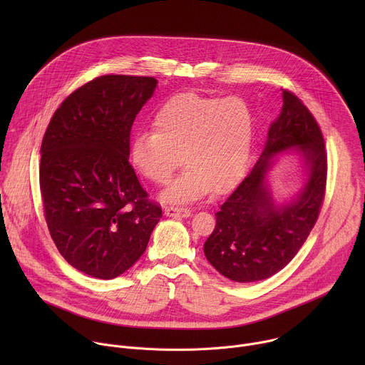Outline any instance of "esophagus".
Listing matches in <instances>:
<instances>
[{
	"mask_svg": "<svg viewBox=\"0 0 365 365\" xmlns=\"http://www.w3.org/2000/svg\"><path fill=\"white\" fill-rule=\"evenodd\" d=\"M165 214L168 217H189L190 210L189 207H183V206H166Z\"/></svg>",
	"mask_w": 365,
	"mask_h": 365,
	"instance_id": "34e87169",
	"label": "esophagus"
}]
</instances>
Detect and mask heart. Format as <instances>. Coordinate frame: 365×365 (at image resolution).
I'll return each instance as SVG.
<instances>
[{
  "label": "heart",
  "instance_id": "obj_1",
  "mask_svg": "<svg viewBox=\"0 0 365 365\" xmlns=\"http://www.w3.org/2000/svg\"><path fill=\"white\" fill-rule=\"evenodd\" d=\"M251 140L252 113L244 98L187 92L162 103L153 130L134 137L130 159L138 173L163 186L183 155L187 168L163 196L180 203L231 187L245 169Z\"/></svg>",
  "mask_w": 365,
  "mask_h": 365
}]
</instances>
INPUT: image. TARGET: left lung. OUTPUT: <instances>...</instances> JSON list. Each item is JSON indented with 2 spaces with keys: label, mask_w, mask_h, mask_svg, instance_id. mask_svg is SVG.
Listing matches in <instances>:
<instances>
[{
  "label": "left lung",
  "mask_w": 365,
  "mask_h": 365,
  "mask_svg": "<svg viewBox=\"0 0 365 365\" xmlns=\"http://www.w3.org/2000/svg\"><path fill=\"white\" fill-rule=\"evenodd\" d=\"M294 146L308 163V180L290 205L277 208L265 175L272 155ZM328 158L321 127L304 103L283 89V108L269 130L266 147L252 170L222 202L203 252L222 276L251 283L286 267L315 227L327 190Z\"/></svg>",
  "instance_id": "obj_1"
}]
</instances>
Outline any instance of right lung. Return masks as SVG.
Masks as SVG:
<instances>
[{
	"mask_svg": "<svg viewBox=\"0 0 365 365\" xmlns=\"http://www.w3.org/2000/svg\"><path fill=\"white\" fill-rule=\"evenodd\" d=\"M155 83L130 75L89 81L61 103L41 141L50 237L72 267L96 279L127 272L162 218L128 162L133 123Z\"/></svg>",
	"mask_w": 365,
	"mask_h": 365,
	"instance_id": "add662e5",
	"label": "right lung"
}]
</instances>
